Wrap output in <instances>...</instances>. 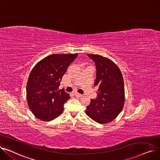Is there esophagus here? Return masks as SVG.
<instances>
[{"label":"esophagus","mask_w":160,"mask_h":160,"mask_svg":"<svg viewBox=\"0 0 160 160\" xmlns=\"http://www.w3.org/2000/svg\"><path fill=\"white\" fill-rule=\"evenodd\" d=\"M74 95H75L76 97H82V94H80V93H74Z\"/></svg>","instance_id":"esophagus-1"}]
</instances>
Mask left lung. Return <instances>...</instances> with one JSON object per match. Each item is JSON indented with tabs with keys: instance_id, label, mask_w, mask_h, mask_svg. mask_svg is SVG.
Wrapping results in <instances>:
<instances>
[{
	"instance_id": "obj_1",
	"label": "left lung",
	"mask_w": 160,
	"mask_h": 160,
	"mask_svg": "<svg viewBox=\"0 0 160 160\" xmlns=\"http://www.w3.org/2000/svg\"><path fill=\"white\" fill-rule=\"evenodd\" d=\"M95 63V86L98 87L97 97L91 99L86 114L97 122L105 124L115 119L124 103V87L122 73L110 59L100 55L88 54Z\"/></svg>"
}]
</instances>
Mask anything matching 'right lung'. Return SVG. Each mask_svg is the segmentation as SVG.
<instances>
[{
    "label": "right lung",
    "instance_id": "obj_1",
    "mask_svg": "<svg viewBox=\"0 0 160 160\" xmlns=\"http://www.w3.org/2000/svg\"><path fill=\"white\" fill-rule=\"evenodd\" d=\"M77 56L50 55L32 69L27 84V96L30 110L38 119L49 121L63 112L64 104L70 97L58 88L67 67Z\"/></svg>",
    "mask_w": 160,
    "mask_h": 160
}]
</instances>
